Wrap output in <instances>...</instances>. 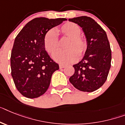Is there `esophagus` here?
Returning <instances> with one entry per match:
<instances>
[{
  "label": "esophagus",
  "mask_w": 125,
  "mask_h": 125,
  "mask_svg": "<svg viewBox=\"0 0 125 125\" xmlns=\"http://www.w3.org/2000/svg\"><path fill=\"white\" fill-rule=\"evenodd\" d=\"M65 67H66V66H64V65L59 64V68H60L61 69V68H65Z\"/></svg>",
  "instance_id": "1"
}]
</instances>
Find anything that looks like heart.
Segmentation results:
<instances>
[{"label":"heart","instance_id":"1","mask_svg":"<svg viewBox=\"0 0 125 125\" xmlns=\"http://www.w3.org/2000/svg\"><path fill=\"white\" fill-rule=\"evenodd\" d=\"M59 32L62 36L68 38L64 45L65 50L57 52L53 58L61 64H69L77 61L78 56L82 57L87 48V42L80 35L81 29L79 25L73 22H66L59 29ZM45 49L50 55H52L59 48V38L53 29L46 31L43 38Z\"/></svg>","mask_w":125,"mask_h":125}]
</instances>
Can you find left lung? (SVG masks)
<instances>
[{
  "label": "left lung",
  "mask_w": 125,
  "mask_h": 125,
  "mask_svg": "<svg viewBox=\"0 0 125 125\" xmlns=\"http://www.w3.org/2000/svg\"><path fill=\"white\" fill-rule=\"evenodd\" d=\"M69 21L82 28L87 42L83 59L74 64L75 73L70 82L83 92L97 90L105 82L111 66V50L105 31L93 18L79 16Z\"/></svg>",
  "instance_id": "obj_1"
}]
</instances>
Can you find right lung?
<instances>
[{"label": "right lung", "instance_id": "add662e5", "mask_svg": "<svg viewBox=\"0 0 125 125\" xmlns=\"http://www.w3.org/2000/svg\"><path fill=\"white\" fill-rule=\"evenodd\" d=\"M66 20L36 18L16 36L11 51V76L17 90L25 97L43 95L53 73L59 68L45 50L43 38L47 31Z\"/></svg>", "mask_w": 125, "mask_h": 125}]
</instances>
